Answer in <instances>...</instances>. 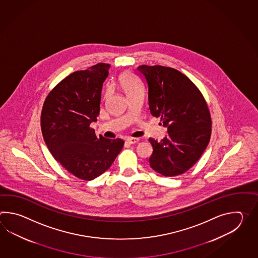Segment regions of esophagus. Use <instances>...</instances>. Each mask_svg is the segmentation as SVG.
<instances>
[{
    "label": "esophagus",
    "instance_id": "obj_1",
    "mask_svg": "<svg viewBox=\"0 0 258 258\" xmlns=\"http://www.w3.org/2000/svg\"><path fill=\"white\" fill-rule=\"evenodd\" d=\"M138 141H139L138 138H127L126 139V143L130 144V145H132V144H136V143L138 142Z\"/></svg>",
    "mask_w": 258,
    "mask_h": 258
}]
</instances>
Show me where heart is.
Here are the masks:
<instances>
[{
	"label": "heart",
	"instance_id": "1",
	"mask_svg": "<svg viewBox=\"0 0 258 258\" xmlns=\"http://www.w3.org/2000/svg\"><path fill=\"white\" fill-rule=\"evenodd\" d=\"M119 83L120 86L122 88L123 92L126 94L127 97H131L136 94L143 93L144 89H143L142 85L137 81V79H135L129 74H122L121 77H119ZM109 91H107L106 96H109Z\"/></svg>",
	"mask_w": 258,
	"mask_h": 258
}]
</instances>
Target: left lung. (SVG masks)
Here are the masks:
<instances>
[{"label":"left lung","instance_id":"1","mask_svg":"<svg viewBox=\"0 0 258 258\" xmlns=\"http://www.w3.org/2000/svg\"><path fill=\"white\" fill-rule=\"evenodd\" d=\"M148 84V105L160 117L168 136L160 142L149 138L153 153L150 167L161 175H180L202 156L211 136V118L203 95L181 72L160 66H140Z\"/></svg>","mask_w":258,"mask_h":258}]
</instances>
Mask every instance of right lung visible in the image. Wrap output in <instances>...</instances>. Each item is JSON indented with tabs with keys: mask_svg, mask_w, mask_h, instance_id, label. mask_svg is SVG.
<instances>
[{
	"mask_svg": "<svg viewBox=\"0 0 258 258\" xmlns=\"http://www.w3.org/2000/svg\"><path fill=\"white\" fill-rule=\"evenodd\" d=\"M110 64L98 63L74 72L45 99L40 117L44 141L50 154L73 175L91 181L113 163L123 140L97 137L90 123L99 114L101 90Z\"/></svg>",
	"mask_w": 258,
	"mask_h": 258,
	"instance_id": "add662e5",
	"label": "right lung"
}]
</instances>
